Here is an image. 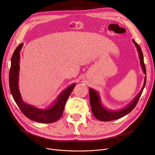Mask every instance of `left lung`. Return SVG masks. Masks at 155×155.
<instances>
[{
	"instance_id": "left-lung-1",
	"label": "left lung",
	"mask_w": 155,
	"mask_h": 155,
	"mask_svg": "<svg viewBox=\"0 0 155 155\" xmlns=\"http://www.w3.org/2000/svg\"><path fill=\"white\" fill-rule=\"evenodd\" d=\"M133 42L134 43V44H135V45L136 46V48L137 49V51L139 52V58H140V65L142 66V69L143 70L144 73L145 75H146V66L144 63V58H143L142 50H141L139 44H137L135 42V40H133ZM146 82V76H145V78H144V83L143 88L141 89L140 93L137 95V96L135 98V99H134L127 107H125V109L120 110V111H109V110H106L101 105V104L100 99H99L98 94L93 89H89L90 104H91L92 112L93 113L94 116L96 118H97L100 121H103V122H109V121L119 119L120 118L125 116L126 115H127V114H129L130 112H131L133 110V109L136 107V104H137L138 101L141 96V94H142V92L144 88Z\"/></svg>"
}]
</instances>
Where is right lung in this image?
Listing matches in <instances>:
<instances>
[{
	"instance_id": "obj_1",
	"label": "right lung",
	"mask_w": 155,
	"mask_h": 155,
	"mask_svg": "<svg viewBox=\"0 0 155 155\" xmlns=\"http://www.w3.org/2000/svg\"><path fill=\"white\" fill-rule=\"evenodd\" d=\"M22 46L23 44H20L17 47L11 58L9 81L10 91L13 99L15 101L20 110L28 118L40 123L49 124L55 122L61 117L66 101L76 84H72L63 91L59 96L55 103L49 109L40 110L33 106L25 103L21 99L18 86V71L19 69V51Z\"/></svg>"
}]
</instances>
